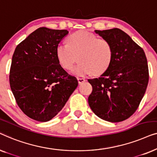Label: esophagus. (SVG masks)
Here are the masks:
<instances>
[{
	"label": "esophagus",
	"mask_w": 157,
	"mask_h": 157,
	"mask_svg": "<svg viewBox=\"0 0 157 157\" xmlns=\"http://www.w3.org/2000/svg\"><path fill=\"white\" fill-rule=\"evenodd\" d=\"M77 79H78L79 84H81V83H82L85 82V81H86V79L84 78H78Z\"/></svg>",
	"instance_id": "1"
}]
</instances>
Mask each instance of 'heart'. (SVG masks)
Segmentation results:
<instances>
[{"label": "heart", "mask_w": 157, "mask_h": 157, "mask_svg": "<svg viewBox=\"0 0 157 157\" xmlns=\"http://www.w3.org/2000/svg\"><path fill=\"white\" fill-rule=\"evenodd\" d=\"M67 44L61 43L56 47V56L60 65L69 70L78 57L80 63L75 66L71 74L78 76L101 75L110 66L113 60L112 45L108 40L98 38L86 31H77L68 38Z\"/></svg>", "instance_id": "heart-1"}]
</instances>
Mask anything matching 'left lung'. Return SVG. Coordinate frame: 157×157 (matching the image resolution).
Segmentation results:
<instances>
[{
  "instance_id": "1",
  "label": "left lung",
  "mask_w": 157,
  "mask_h": 157,
  "mask_svg": "<svg viewBox=\"0 0 157 157\" xmlns=\"http://www.w3.org/2000/svg\"><path fill=\"white\" fill-rule=\"evenodd\" d=\"M95 33L112 45L113 60L99 78L88 79L93 91L88 98L95 114L109 122L129 118L138 109L149 81L145 53L132 38L119 29Z\"/></svg>"
}]
</instances>
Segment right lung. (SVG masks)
<instances>
[{
	"instance_id": "obj_1",
	"label": "right lung",
	"mask_w": 157,
	"mask_h": 157,
	"mask_svg": "<svg viewBox=\"0 0 157 157\" xmlns=\"http://www.w3.org/2000/svg\"><path fill=\"white\" fill-rule=\"evenodd\" d=\"M67 30L39 28L20 43L12 57L9 81L17 104L36 121H50L78 86L76 77L62 68L56 47Z\"/></svg>"
}]
</instances>
